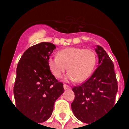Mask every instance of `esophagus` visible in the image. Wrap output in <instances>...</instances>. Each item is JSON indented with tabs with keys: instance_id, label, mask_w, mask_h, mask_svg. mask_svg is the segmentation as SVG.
<instances>
[{
	"instance_id": "34e87169",
	"label": "esophagus",
	"mask_w": 129,
	"mask_h": 129,
	"mask_svg": "<svg viewBox=\"0 0 129 129\" xmlns=\"http://www.w3.org/2000/svg\"><path fill=\"white\" fill-rule=\"evenodd\" d=\"M63 88H64L65 90H67V89H70V87L68 86V85H67V84H63Z\"/></svg>"
}]
</instances>
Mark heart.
Wrapping results in <instances>:
<instances>
[{
	"label": "heart",
	"instance_id": "heart-1",
	"mask_svg": "<svg viewBox=\"0 0 129 129\" xmlns=\"http://www.w3.org/2000/svg\"><path fill=\"white\" fill-rule=\"evenodd\" d=\"M48 66L54 76L61 78L67 69V81L81 82L89 77L96 63V54L90 49L70 47L59 50L57 56L48 59Z\"/></svg>",
	"mask_w": 129,
	"mask_h": 129
}]
</instances>
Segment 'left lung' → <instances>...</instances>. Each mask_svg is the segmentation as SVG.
<instances>
[{"label": "left lung", "instance_id": "left-lung-1", "mask_svg": "<svg viewBox=\"0 0 129 129\" xmlns=\"http://www.w3.org/2000/svg\"><path fill=\"white\" fill-rule=\"evenodd\" d=\"M95 52L99 66L86 81L73 87L75 99L71 104L76 117L89 124L114 105L118 88L111 58L100 45H97Z\"/></svg>", "mask_w": 129, "mask_h": 129}]
</instances>
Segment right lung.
<instances>
[{"label":"right lung","mask_w":129,"mask_h":129,"mask_svg":"<svg viewBox=\"0 0 129 129\" xmlns=\"http://www.w3.org/2000/svg\"><path fill=\"white\" fill-rule=\"evenodd\" d=\"M55 48L48 42L33 45L22 55L16 68V105L24 115L39 123L50 117L55 101L64 90L48 66V59Z\"/></svg>","instance_id":"right-lung-1"}]
</instances>
